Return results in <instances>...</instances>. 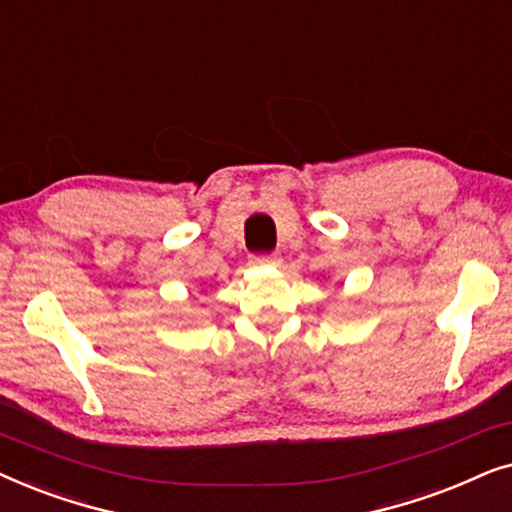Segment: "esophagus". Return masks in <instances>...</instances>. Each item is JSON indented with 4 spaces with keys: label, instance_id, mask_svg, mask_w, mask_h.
I'll list each match as a JSON object with an SVG mask.
<instances>
[{
    "label": "esophagus",
    "instance_id": "esophagus-1",
    "mask_svg": "<svg viewBox=\"0 0 512 512\" xmlns=\"http://www.w3.org/2000/svg\"><path fill=\"white\" fill-rule=\"evenodd\" d=\"M255 262H260V264H278V262H281V257H278V252H267V255H255Z\"/></svg>",
    "mask_w": 512,
    "mask_h": 512
}]
</instances>
